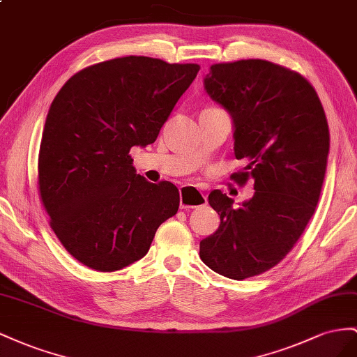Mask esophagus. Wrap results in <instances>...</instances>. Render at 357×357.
Segmentation results:
<instances>
[{"label": "esophagus", "instance_id": "34e87169", "mask_svg": "<svg viewBox=\"0 0 357 357\" xmlns=\"http://www.w3.org/2000/svg\"><path fill=\"white\" fill-rule=\"evenodd\" d=\"M206 196L203 192L192 187V185H185L181 187L179 190V203H181V209H195L200 208L203 205H206Z\"/></svg>", "mask_w": 357, "mask_h": 357}]
</instances>
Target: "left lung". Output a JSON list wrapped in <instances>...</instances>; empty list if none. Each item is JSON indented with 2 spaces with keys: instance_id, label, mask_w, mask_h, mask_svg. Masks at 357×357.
Wrapping results in <instances>:
<instances>
[{
  "instance_id": "left-lung-1",
  "label": "left lung",
  "mask_w": 357,
  "mask_h": 357,
  "mask_svg": "<svg viewBox=\"0 0 357 357\" xmlns=\"http://www.w3.org/2000/svg\"><path fill=\"white\" fill-rule=\"evenodd\" d=\"M205 88L231 115L235 157L245 161L230 178L238 185L252 178L256 191L238 208L220 190L211 192L221 222L200 242V259L241 281L278 264L310 222L328 162V119L308 80L271 61L213 64Z\"/></svg>"
}]
</instances>
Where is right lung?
<instances>
[{"label": "right lung", "instance_id": "add662e5", "mask_svg": "<svg viewBox=\"0 0 357 357\" xmlns=\"http://www.w3.org/2000/svg\"><path fill=\"white\" fill-rule=\"evenodd\" d=\"M199 64L122 56L71 76L50 105L38 151L49 224L77 261L115 272L148 252L179 191L136 173L130 149L154 144Z\"/></svg>", "mask_w": 357, "mask_h": 357}]
</instances>
